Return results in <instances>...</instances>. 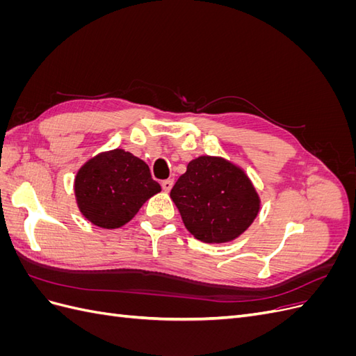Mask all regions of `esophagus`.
Segmentation results:
<instances>
[{"instance_id": "obj_1", "label": "esophagus", "mask_w": 356, "mask_h": 356, "mask_svg": "<svg viewBox=\"0 0 356 356\" xmlns=\"http://www.w3.org/2000/svg\"><path fill=\"white\" fill-rule=\"evenodd\" d=\"M172 186H174V179H165V181H161V188H163L166 193L170 191Z\"/></svg>"}]
</instances>
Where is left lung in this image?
Returning a JSON list of instances; mask_svg holds the SVG:
<instances>
[{
  "label": "left lung",
  "instance_id": "left-lung-1",
  "mask_svg": "<svg viewBox=\"0 0 356 356\" xmlns=\"http://www.w3.org/2000/svg\"><path fill=\"white\" fill-rule=\"evenodd\" d=\"M186 229L204 243L234 241L260 212L261 200L245 170L217 156H199L170 190Z\"/></svg>",
  "mask_w": 356,
  "mask_h": 356
}]
</instances>
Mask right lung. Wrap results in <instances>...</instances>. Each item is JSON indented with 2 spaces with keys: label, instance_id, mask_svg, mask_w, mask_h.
Masks as SVG:
<instances>
[{
  "label": "right lung",
  "instance_id": "1",
  "mask_svg": "<svg viewBox=\"0 0 356 356\" xmlns=\"http://www.w3.org/2000/svg\"><path fill=\"white\" fill-rule=\"evenodd\" d=\"M144 160L122 148L89 159L74 179L83 217L101 229H118L160 191Z\"/></svg>",
  "mask_w": 356,
  "mask_h": 356
}]
</instances>
